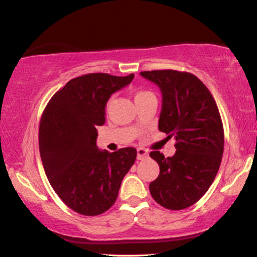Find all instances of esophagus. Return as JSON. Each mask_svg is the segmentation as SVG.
I'll return each instance as SVG.
<instances>
[{
    "mask_svg": "<svg viewBox=\"0 0 257 257\" xmlns=\"http://www.w3.org/2000/svg\"><path fill=\"white\" fill-rule=\"evenodd\" d=\"M149 156V151L144 147H139L138 149V159H144Z\"/></svg>",
    "mask_w": 257,
    "mask_h": 257,
    "instance_id": "esophagus-1",
    "label": "esophagus"
}]
</instances>
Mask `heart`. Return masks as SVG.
I'll list each match as a JSON object with an SVG mask.
<instances>
[{"instance_id": "obj_1", "label": "heart", "mask_w": 257, "mask_h": 257, "mask_svg": "<svg viewBox=\"0 0 257 257\" xmlns=\"http://www.w3.org/2000/svg\"><path fill=\"white\" fill-rule=\"evenodd\" d=\"M152 95L153 94L149 90H138V91H135V94H134V100H135V102H139V101H141V100L149 98V96H152Z\"/></svg>"}]
</instances>
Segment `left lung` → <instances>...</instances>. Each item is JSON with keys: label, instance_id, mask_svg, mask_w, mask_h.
Here are the masks:
<instances>
[{"label": "left lung", "instance_id": "obj_1", "mask_svg": "<svg viewBox=\"0 0 257 257\" xmlns=\"http://www.w3.org/2000/svg\"><path fill=\"white\" fill-rule=\"evenodd\" d=\"M140 75L162 91L158 129L167 139H175L176 149L173 157L159 151L150 153L159 166L150 192L164 208L182 210L204 196L219 172L225 144L219 108L208 88L192 73L153 70Z\"/></svg>", "mask_w": 257, "mask_h": 257}]
</instances>
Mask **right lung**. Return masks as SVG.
Segmentation results:
<instances>
[{"instance_id": "1", "label": "right lung", "mask_w": 257, "mask_h": 257, "mask_svg": "<svg viewBox=\"0 0 257 257\" xmlns=\"http://www.w3.org/2000/svg\"><path fill=\"white\" fill-rule=\"evenodd\" d=\"M133 78L134 73L79 76L59 89L44 108L38 131L44 172L55 193L76 213L96 216L108 210L137 159L134 147L114 152L96 147V126L105 123L106 102Z\"/></svg>"}]
</instances>
